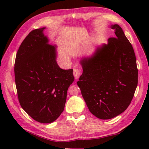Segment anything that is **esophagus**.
<instances>
[{
	"mask_svg": "<svg viewBox=\"0 0 149 149\" xmlns=\"http://www.w3.org/2000/svg\"><path fill=\"white\" fill-rule=\"evenodd\" d=\"M74 75L76 79H78L81 75V70L79 69L75 68L74 70Z\"/></svg>",
	"mask_w": 149,
	"mask_h": 149,
	"instance_id": "esophagus-1",
	"label": "esophagus"
}]
</instances>
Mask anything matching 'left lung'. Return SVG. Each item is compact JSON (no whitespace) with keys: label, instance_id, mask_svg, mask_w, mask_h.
I'll return each instance as SVG.
<instances>
[{"label":"left lung","instance_id":"8db88e82","mask_svg":"<svg viewBox=\"0 0 149 149\" xmlns=\"http://www.w3.org/2000/svg\"><path fill=\"white\" fill-rule=\"evenodd\" d=\"M115 38L98 47L91 58L81 61L83 74L77 85L90 111L107 120L127 108L138 85L136 59L131 43L118 24Z\"/></svg>","mask_w":149,"mask_h":149}]
</instances>
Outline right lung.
I'll list each match as a JSON object with an SVG mask.
<instances>
[{
  "mask_svg": "<svg viewBox=\"0 0 149 149\" xmlns=\"http://www.w3.org/2000/svg\"><path fill=\"white\" fill-rule=\"evenodd\" d=\"M45 27L31 31L16 56L15 77L21 107L36 121L48 123L65 108L68 87L74 81L73 70L56 62V50L43 34Z\"/></svg>",
  "mask_w": 149,
  "mask_h": 149,
  "instance_id": "obj_1",
  "label": "right lung"
}]
</instances>
